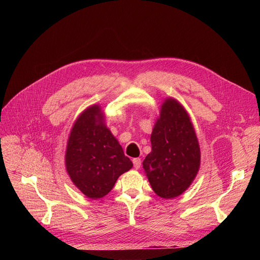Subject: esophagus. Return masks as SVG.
I'll return each mask as SVG.
<instances>
[{"label": "esophagus", "instance_id": "34e87169", "mask_svg": "<svg viewBox=\"0 0 260 260\" xmlns=\"http://www.w3.org/2000/svg\"><path fill=\"white\" fill-rule=\"evenodd\" d=\"M132 162H133V166H135L136 169H139L141 167V159L140 158H133Z\"/></svg>", "mask_w": 260, "mask_h": 260}]
</instances>
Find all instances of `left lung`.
I'll return each instance as SVG.
<instances>
[{
  "label": "left lung",
  "instance_id": "obj_1",
  "mask_svg": "<svg viewBox=\"0 0 260 260\" xmlns=\"http://www.w3.org/2000/svg\"><path fill=\"white\" fill-rule=\"evenodd\" d=\"M152 151L143 169L153 191L161 199L185 192L201 166V148L191 118L174 98L165 99L151 135Z\"/></svg>",
  "mask_w": 260,
  "mask_h": 260
}]
</instances>
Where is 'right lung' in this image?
<instances>
[{
  "mask_svg": "<svg viewBox=\"0 0 260 260\" xmlns=\"http://www.w3.org/2000/svg\"><path fill=\"white\" fill-rule=\"evenodd\" d=\"M66 171L73 183L92 200L104 198L117 179L133 166L105 123L101 105L86 107L70 130L65 153Z\"/></svg>",
  "mask_w": 260,
  "mask_h": 260,
  "instance_id": "obj_1",
  "label": "right lung"
}]
</instances>
